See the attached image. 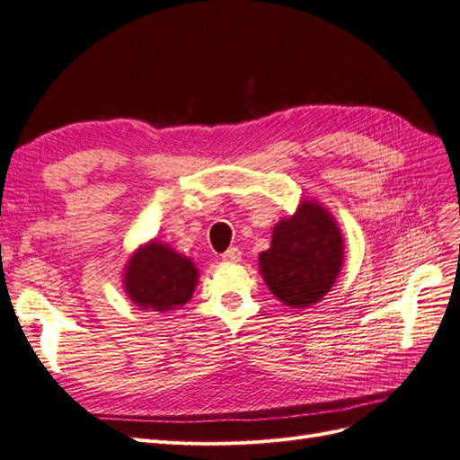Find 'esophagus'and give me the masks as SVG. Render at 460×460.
Returning a JSON list of instances; mask_svg holds the SVG:
<instances>
[{
	"label": "esophagus",
	"instance_id": "esophagus-1",
	"mask_svg": "<svg viewBox=\"0 0 460 460\" xmlns=\"http://www.w3.org/2000/svg\"><path fill=\"white\" fill-rule=\"evenodd\" d=\"M241 256H243V252L239 251L237 246H231V248H227V251L221 254V258L226 260V261H239V260H241Z\"/></svg>",
	"mask_w": 460,
	"mask_h": 460
}]
</instances>
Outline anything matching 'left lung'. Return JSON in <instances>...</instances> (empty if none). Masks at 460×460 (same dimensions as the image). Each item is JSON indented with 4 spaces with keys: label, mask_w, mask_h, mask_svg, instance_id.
I'll return each mask as SVG.
<instances>
[{
    "label": "left lung",
    "mask_w": 460,
    "mask_h": 460,
    "mask_svg": "<svg viewBox=\"0 0 460 460\" xmlns=\"http://www.w3.org/2000/svg\"><path fill=\"white\" fill-rule=\"evenodd\" d=\"M343 266V239L333 217L316 202L273 227L270 251L260 254V271L270 291L287 306L305 308L322 300Z\"/></svg>",
    "instance_id": "1"
}]
</instances>
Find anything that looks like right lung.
Here are the masks:
<instances>
[{
	"label": "right lung",
	"mask_w": 460,
	"mask_h": 460,
	"mask_svg": "<svg viewBox=\"0 0 460 460\" xmlns=\"http://www.w3.org/2000/svg\"><path fill=\"white\" fill-rule=\"evenodd\" d=\"M199 270L185 256L162 243H150L130 258L125 288L133 303L148 312L182 306L194 293Z\"/></svg>",
	"instance_id": "right-lung-1"
}]
</instances>
